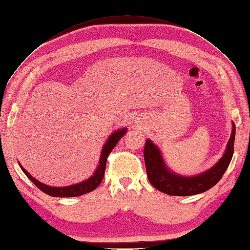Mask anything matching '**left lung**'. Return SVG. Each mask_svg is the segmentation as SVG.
<instances>
[{"mask_svg":"<svg viewBox=\"0 0 250 250\" xmlns=\"http://www.w3.org/2000/svg\"><path fill=\"white\" fill-rule=\"evenodd\" d=\"M234 137L235 125L232 121L231 135L220 161L213 167L193 176H184L168 168L161 149L148 138L146 140L144 156L149 182L153 187L168 195L189 196L203 193L219 183L227 170L233 155Z\"/></svg>","mask_w":250,"mask_h":250,"instance_id":"1","label":"left lung"}]
</instances>
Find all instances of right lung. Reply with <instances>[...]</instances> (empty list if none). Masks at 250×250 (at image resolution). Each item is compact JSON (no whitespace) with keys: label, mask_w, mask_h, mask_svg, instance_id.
Returning <instances> with one entry per match:
<instances>
[{"label":"right lung","mask_w":250,"mask_h":250,"mask_svg":"<svg viewBox=\"0 0 250 250\" xmlns=\"http://www.w3.org/2000/svg\"><path fill=\"white\" fill-rule=\"evenodd\" d=\"M127 129L126 127H123V129H118L115 130L108 138L106 139V142L104 143V146L101 149L100 153V158L98 162V166L96 168L95 172L93 173L92 176H89L87 180L83 181L78 184H74L70 185V186H64V187H52L48 186V185L43 184L39 182L34 176H31L28 172L25 170L22 165L19 163L22 171L25 173L29 180L33 182L36 186L39 188L41 191H43L44 193H46L50 196L54 197H75V196H80L82 194L88 193L93 190H95L99 186V184L102 182V178H104V171H105V165H106V159L112 150L115 148V146L118 144L119 140L121 139L124 135H125Z\"/></svg>","instance_id":"right-lung-1"}]
</instances>
